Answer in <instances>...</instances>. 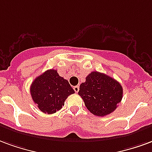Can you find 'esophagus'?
Segmentation results:
<instances>
[{"mask_svg": "<svg viewBox=\"0 0 152 152\" xmlns=\"http://www.w3.org/2000/svg\"><path fill=\"white\" fill-rule=\"evenodd\" d=\"M74 90H75V91L76 93L78 92V91H79V86H75V87H74Z\"/></svg>", "mask_w": 152, "mask_h": 152, "instance_id": "34e87169", "label": "esophagus"}]
</instances>
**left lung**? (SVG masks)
Here are the masks:
<instances>
[{
	"label": "left lung",
	"instance_id": "left-lung-1",
	"mask_svg": "<svg viewBox=\"0 0 152 152\" xmlns=\"http://www.w3.org/2000/svg\"><path fill=\"white\" fill-rule=\"evenodd\" d=\"M78 95L91 113L104 117L112 113L122 99L123 89L117 80L108 75L93 71L79 87Z\"/></svg>",
	"mask_w": 152,
	"mask_h": 152
}]
</instances>
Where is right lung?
<instances>
[{"label":"right lung","mask_w":152,"mask_h":152,"mask_svg":"<svg viewBox=\"0 0 152 152\" xmlns=\"http://www.w3.org/2000/svg\"><path fill=\"white\" fill-rule=\"evenodd\" d=\"M30 91L39 110L48 114L61 109L65 99L75 93L68 81L61 77L56 69H48L36 77L32 82Z\"/></svg>","instance_id":"1"}]
</instances>
